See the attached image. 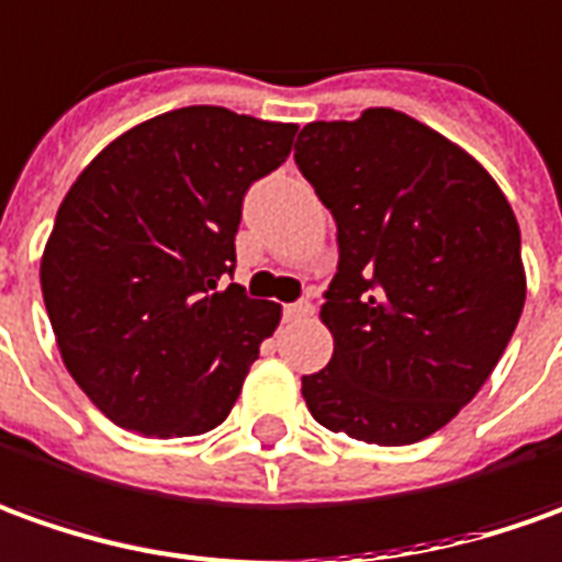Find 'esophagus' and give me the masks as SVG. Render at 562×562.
Instances as JSON below:
<instances>
[{"mask_svg": "<svg viewBox=\"0 0 562 562\" xmlns=\"http://www.w3.org/2000/svg\"><path fill=\"white\" fill-rule=\"evenodd\" d=\"M315 312V305L308 303V300H300V303H290L284 305V318L288 321H300V318H308Z\"/></svg>", "mask_w": 562, "mask_h": 562, "instance_id": "1", "label": "esophagus"}]
</instances>
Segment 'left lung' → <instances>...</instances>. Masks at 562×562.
<instances>
[{"label": "left lung", "instance_id": "8db88e82", "mask_svg": "<svg viewBox=\"0 0 562 562\" xmlns=\"http://www.w3.org/2000/svg\"><path fill=\"white\" fill-rule=\"evenodd\" d=\"M296 165L336 220L321 321L330 363L303 376L336 435L406 447L481 392L526 303L520 226L490 170L406 112L300 131Z\"/></svg>", "mask_w": 562, "mask_h": 562}]
</instances>
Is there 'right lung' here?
<instances>
[{
	"mask_svg": "<svg viewBox=\"0 0 562 562\" xmlns=\"http://www.w3.org/2000/svg\"><path fill=\"white\" fill-rule=\"evenodd\" d=\"M293 137L288 122L183 106L115 137L69 186L38 281L69 376L106 419L195 437L229 416L281 305L216 284L247 186Z\"/></svg>",
	"mask_w": 562,
	"mask_h": 562,
	"instance_id": "add662e5",
	"label": "right lung"
}]
</instances>
